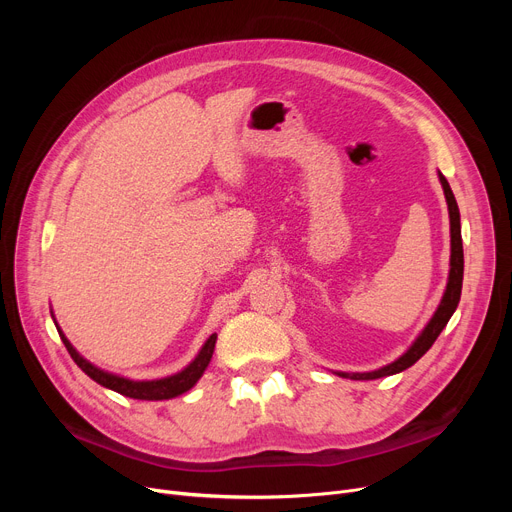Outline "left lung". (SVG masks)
Wrapping results in <instances>:
<instances>
[{"mask_svg":"<svg viewBox=\"0 0 512 512\" xmlns=\"http://www.w3.org/2000/svg\"><path fill=\"white\" fill-rule=\"evenodd\" d=\"M444 195H446V203H448V213H450V276H448V286L444 292V299L438 307V311L434 313L432 321H429L427 328L421 332V336L415 340V344L409 348V351L402 355L398 361L378 369L371 373H338L342 378H351V380H375V378H384V375H392V373H400L405 371L407 367L415 365L432 344L436 342V338L440 336V332L446 328L448 319L452 317L456 305L461 301V288H463V238H461V213H459V205H456V199L452 195V188L448 184V180L444 178L442 172H438Z\"/></svg>","mask_w":512,"mask_h":512,"instance_id":"8db88e82","label":"left lung"}]
</instances>
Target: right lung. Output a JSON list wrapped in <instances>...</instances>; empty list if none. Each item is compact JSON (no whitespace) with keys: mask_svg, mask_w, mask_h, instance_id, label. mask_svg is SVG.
Here are the masks:
<instances>
[{"mask_svg":"<svg viewBox=\"0 0 512 512\" xmlns=\"http://www.w3.org/2000/svg\"><path fill=\"white\" fill-rule=\"evenodd\" d=\"M58 332H60V328H58ZM60 336H62V342L68 348L70 357L74 359V363L80 369H83L91 380H95L97 384L110 388L118 394H124L128 398H139V400H166V398H174V396H178L186 390H191L199 382L203 371L207 369V365L211 361V355H213V348H215V340H218V334H211L207 338V342L203 344L197 359L191 365H188L184 371H180L176 375H170V378L153 380V382H132V380L120 378V375H112V373L97 369L95 365H91L89 361H85L74 351V346L68 342V338L62 332H60Z\"/></svg>","mask_w":512,"mask_h":512,"instance_id":"obj_1","label":"right lung"}]
</instances>
